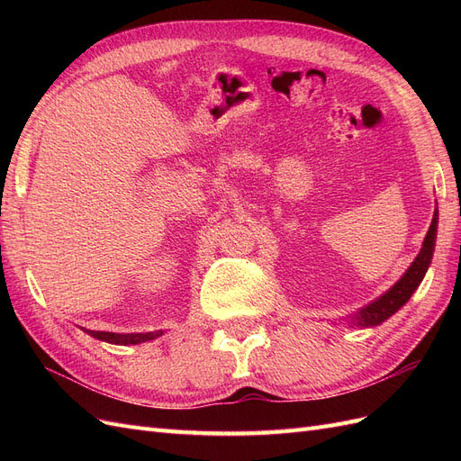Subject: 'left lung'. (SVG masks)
Masks as SVG:
<instances>
[{"instance_id": "1", "label": "left lung", "mask_w": 461, "mask_h": 461, "mask_svg": "<svg viewBox=\"0 0 461 461\" xmlns=\"http://www.w3.org/2000/svg\"><path fill=\"white\" fill-rule=\"evenodd\" d=\"M437 225H438V213L435 212V217H432V222H430V227L427 230V236L423 240V248H421L420 256L415 258V261L410 265V269L406 271V275H403L400 281L386 292V294H383L379 300H375L373 303H369L367 308L359 312V315H356V323L359 327L381 325L383 321H386L390 315H394L402 308V305L411 298L415 288L421 285L423 276H425L429 265H430L432 252H435Z\"/></svg>"}]
</instances>
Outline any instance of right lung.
Returning <instances> with one entry per match:
<instances>
[{
	"label": "right lung",
	"instance_id": "obj_1",
	"mask_svg": "<svg viewBox=\"0 0 461 461\" xmlns=\"http://www.w3.org/2000/svg\"><path fill=\"white\" fill-rule=\"evenodd\" d=\"M90 337L104 340L109 344H119V346H129V344H140L146 340H153L159 334H163V330L158 332H129V334H119V332H104V330H86Z\"/></svg>",
	"mask_w": 461,
	"mask_h": 461
}]
</instances>
